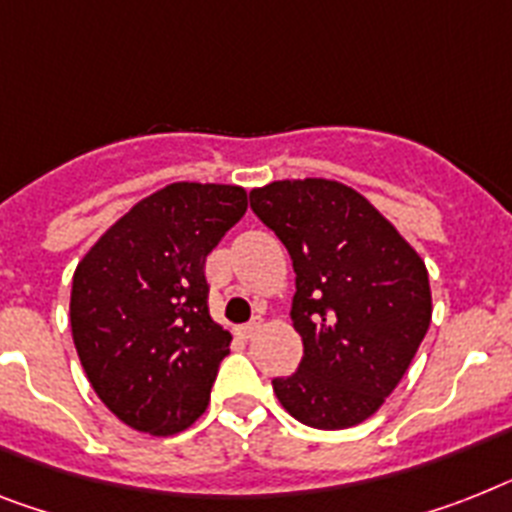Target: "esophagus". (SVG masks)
I'll use <instances>...</instances> for the list:
<instances>
[{"label":"esophagus","mask_w":512,"mask_h":512,"mask_svg":"<svg viewBox=\"0 0 512 512\" xmlns=\"http://www.w3.org/2000/svg\"><path fill=\"white\" fill-rule=\"evenodd\" d=\"M259 329H261V322H259V319H253V322H248V324H240L238 335L243 337V340H251V337L256 335Z\"/></svg>","instance_id":"34e87169"}]
</instances>
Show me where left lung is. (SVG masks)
Segmentation results:
<instances>
[{
	"mask_svg": "<svg viewBox=\"0 0 512 512\" xmlns=\"http://www.w3.org/2000/svg\"><path fill=\"white\" fill-rule=\"evenodd\" d=\"M253 214L295 269L290 319L303 358L272 379L287 413L314 429H348L377 413L432 322L424 261L353 188L282 180L251 190Z\"/></svg>",
	"mask_w": 512,
	"mask_h": 512,
	"instance_id": "left-lung-1",
	"label": "left lung"
}]
</instances>
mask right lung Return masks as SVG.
<instances>
[{
	"mask_svg": "<svg viewBox=\"0 0 512 512\" xmlns=\"http://www.w3.org/2000/svg\"><path fill=\"white\" fill-rule=\"evenodd\" d=\"M246 209L238 185H167L75 269L78 358L101 403L138 432H183L209 405L232 335L209 314L206 256Z\"/></svg>",
	"mask_w": 512,
	"mask_h": 512,
	"instance_id": "obj_1",
	"label": "right lung"
}]
</instances>
